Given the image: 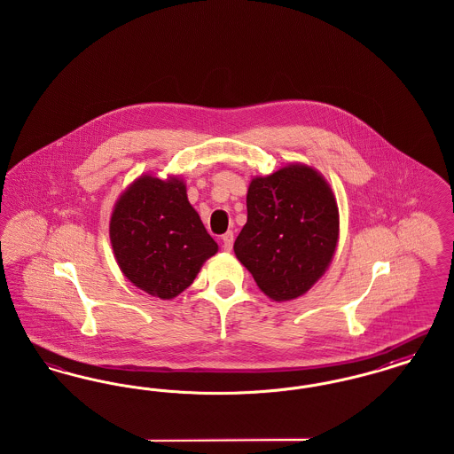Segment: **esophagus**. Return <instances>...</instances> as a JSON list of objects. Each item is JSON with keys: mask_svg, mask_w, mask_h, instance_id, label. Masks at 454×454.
I'll list each match as a JSON object with an SVG mask.
<instances>
[{"mask_svg": "<svg viewBox=\"0 0 454 454\" xmlns=\"http://www.w3.org/2000/svg\"><path fill=\"white\" fill-rule=\"evenodd\" d=\"M233 231H228V233H224L223 237H221V243H223V248L226 250V252H230L231 248H233Z\"/></svg>", "mask_w": 454, "mask_h": 454, "instance_id": "1", "label": "esophagus"}]
</instances>
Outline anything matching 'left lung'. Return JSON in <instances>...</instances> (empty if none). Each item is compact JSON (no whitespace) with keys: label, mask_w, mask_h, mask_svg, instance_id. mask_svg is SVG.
I'll use <instances>...</instances> for the list:
<instances>
[{"label":"left lung","mask_w":454,"mask_h":454,"mask_svg":"<svg viewBox=\"0 0 454 454\" xmlns=\"http://www.w3.org/2000/svg\"><path fill=\"white\" fill-rule=\"evenodd\" d=\"M247 224L235 241L238 260L276 301L294 300L322 278L339 238V209L324 178L291 165L254 178Z\"/></svg>","instance_id":"obj_1"}]
</instances>
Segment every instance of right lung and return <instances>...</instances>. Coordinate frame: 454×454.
<instances>
[{
    "instance_id": "obj_1",
    "label": "right lung",
    "mask_w": 454,
    "mask_h": 454,
    "mask_svg": "<svg viewBox=\"0 0 454 454\" xmlns=\"http://www.w3.org/2000/svg\"><path fill=\"white\" fill-rule=\"evenodd\" d=\"M110 241L124 276L161 300L185 291L217 252L178 178L136 180L115 204Z\"/></svg>"
}]
</instances>
